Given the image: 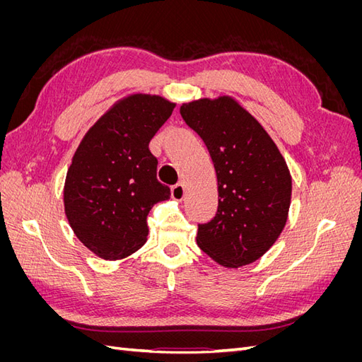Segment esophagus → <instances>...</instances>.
<instances>
[{
    "label": "esophagus",
    "mask_w": 362,
    "mask_h": 362,
    "mask_svg": "<svg viewBox=\"0 0 362 362\" xmlns=\"http://www.w3.org/2000/svg\"><path fill=\"white\" fill-rule=\"evenodd\" d=\"M170 196H172V199H175V201H182L184 196H185V187H184V184H182V182L175 184L173 187L170 189Z\"/></svg>",
    "instance_id": "34e87169"
}]
</instances>
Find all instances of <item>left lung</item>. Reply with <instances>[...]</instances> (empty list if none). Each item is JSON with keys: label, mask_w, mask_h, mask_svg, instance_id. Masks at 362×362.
Instances as JSON below:
<instances>
[{"label": "left lung", "mask_w": 362, "mask_h": 362, "mask_svg": "<svg viewBox=\"0 0 362 362\" xmlns=\"http://www.w3.org/2000/svg\"><path fill=\"white\" fill-rule=\"evenodd\" d=\"M180 113L204 140L217 175V213L198 225L196 243L225 267L250 264L286 226L287 164L264 128L231 98L182 104Z\"/></svg>", "instance_id": "1"}]
</instances>
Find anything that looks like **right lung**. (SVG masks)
I'll use <instances>...</instances> for the list:
<instances>
[{"mask_svg":"<svg viewBox=\"0 0 362 362\" xmlns=\"http://www.w3.org/2000/svg\"><path fill=\"white\" fill-rule=\"evenodd\" d=\"M173 107L161 96H129L98 120L76 149L64 211L75 235L98 257L120 259L144 246L151 208L169 199L149 141Z\"/></svg>","mask_w":362,"mask_h":362,"instance_id":"obj_1","label":"right lung"}]
</instances>
